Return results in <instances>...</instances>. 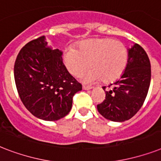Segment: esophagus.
I'll list each match as a JSON object with an SVG mask.
<instances>
[{
  "label": "esophagus",
  "instance_id": "34e87169",
  "mask_svg": "<svg viewBox=\"0 0 161 161\" xmlns=\"http://www.w3.org/2000/svg\"><path fill=\"white\" fill-rule=\"evenodd\" d=\"M83 89H84V90H89V89H91V88H92V87H91V86L83 85Z\"/></svg>",
  "mask_w": 161,
  "mask_h": 161
}]
</instances>
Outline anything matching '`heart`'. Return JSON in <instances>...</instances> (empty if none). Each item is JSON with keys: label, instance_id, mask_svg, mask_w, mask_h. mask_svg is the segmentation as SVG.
Segmentation results:
<instances>
[{"label": "heart", "instance_id": "b5f03b06", "mask_svg": "<svg viewBox=\"0 0 161 161\" xmlns=\"http://www.w3.org/2000/svg\"><path fill=\"white\" fill-rule=\"evenodd\" d=\"M68 72L80 77L88 68L90 70L84 77L87 83L103 79L108 83L117 80L127 67L128 49L122 42L113 38H93L79 43L78 50L68 47L63 55Z\"/></svg>", "mask_w": 161, "mask_h": 161}]
</instances>
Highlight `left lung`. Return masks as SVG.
I'll return each instance as SVG.
<instances>
[{
	"mask_svg": "<svg viewBox=\"0 0 161 161\" xmlns=\"http://www.w3.org/2000/svg\"><path fill=\"white\" fill-rule=\"evenodd\" d=\"M127 67L121 78L105 91V99L97 105L102 116L114 122L131 119L142 107L147 96L151 78L150 62L139 44L128 49Z\"/></svg>",
	"mask_w": 161,
	"mask_h": 161,
	"instance_id": "left-lung-1",
	"label": "left lung"
}]
</instances>
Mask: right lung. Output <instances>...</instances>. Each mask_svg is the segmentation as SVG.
Segmentation results:
<instances>
[{"mask_svg":"<svg viewBox=\"0 0 161 161\" xmlns=\"http://www.w3.org/2000/svg\"><path fill=\"white\" fill-rule=\"evenodd\" d=\"M62 55L42 36L21 49L14 65L21 102L31 114L47 121L65 117L72 108L73 95L82 90V84L63 64Z\"/></svg>","mask_w":161,"mask_h":161,"instance_id":"obj_1","label":"right lung"}]
</instances>
